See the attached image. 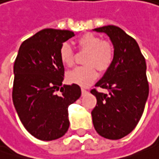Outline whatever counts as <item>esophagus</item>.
Returning a JSON list of instances; mask_svg holds the SVG:
<instances>
[{
    "instance_id": "esophagus-1",
    "label": "esophagus",
    "mask_w": 159,
    "mask_h": 159,
    "mask_svg": "<svg viewBox=\"0 0 159 159\" xmlns=\"http://www.w3.org/2000/svg\"><path fill=\"white\" fill-rule=\"evenodd\" d=\"M81 92H82V95H85L86 93L88 92V90L85 89H81Z\"/></svg>"
}]
</instances>
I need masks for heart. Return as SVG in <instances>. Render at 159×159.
Instances as JSON below:
<instances>
[{
	"label": "heart",
	"instance_id": "heart-1",
	"mask_svg": "<svg viewBox=\"0 0 159 159\" xmlns=\"http://www.w3.org/2000/svg\"><path fill=\"white\" fill-rule=\"evenodd\" d=\"M78 44L80 49L89 51L85 59L87 65L77 67L67 73V80L71 84L87 87L90 85L98 77V70L103 71L110 65L113 51L110 45L93 33L88 32L82 35ZM60 59L64 66L70 67L74 62V53L69 43H63L60 49Z\"/></svg>",
	"mask_w": 159,
	"mask_h": 159
}]
</instances>
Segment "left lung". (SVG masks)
<instances>
[{
  "label": "left lung",
  "instance_id": "1",
  "mask_svg": "<svg viewBox=\"0 0 159 159\" xmlns=\"http://www.w3.org/2000/svg\"><path fill=\"white\" fill-rule=\"evenodd\" d=\"M93 30L108 35L114 56L95 85L108 89V95L96 89L90 91L97 98L92 122L98 135L116 140L129 135L143 114L149 91L147 65L138 42L122 29L108 25Z\"/></svg>",
  "mask_w": 159,
  "mask_h": 159
}]
</instances>
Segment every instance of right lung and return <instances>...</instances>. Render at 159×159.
Wrapping results in <instances>:
<instances>
[{"label":"right lung","mask_w":159,"mask_h":159,"mask_svg":"<svg viewBox=\"0 0 159 159\" xmlns=\"http://www.w3.org/2000/svg\"><path fill=\"white\" fill-rule=\"evenodd\" d=\"M73 36L67 30H40L21 43L14 62V108L24 128L40 140L65 135L70 127L68 108L81 95L79 85H62L60 49Z\"/></svg>","instance_id":"right-lung-1"}]
</instances>
